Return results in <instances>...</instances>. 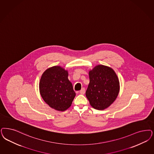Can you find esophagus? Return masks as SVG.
<instances>
[{
    "label": "esophagus",
    "instance_id": "34e87169",
    "mask_svg": "<svg viewBox=\"0 0 154 154\" xmlns=\"http://www.w3.org/2000/svg\"><path fill=\"white\" fill-rule=\"evenodd\" d=\"M85 93V89L84 88H82V89L80 90V93L81 94H84Z\"/></svg>",
    "mask_w": 154,
    "mask_h": 154
}]
</instances>
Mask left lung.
Instances as JSON below:
<instances>
[{"instance_id": "1", "label": "left lung", "mask_w": 154, "mask_h": 154, "mask_svg": "<svg viewBox=\"0 0 154 154\" xmlns=\"http://www.w3.org/2000/svg\"><path fill=\"white\" fill-rule=\"evenodd\" d=\"M90 82L86 96L94 109L102 110L116 100L119 91V82L113 69L102 65L95 66L89 72Z\"/></svg>"}]
</instances>
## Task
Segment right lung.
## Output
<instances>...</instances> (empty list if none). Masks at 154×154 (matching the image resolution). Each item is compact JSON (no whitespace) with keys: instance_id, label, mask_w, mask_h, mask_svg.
<instances>
[{"instance_id":"right-lung-1","label":"right lung","mask_w":154,"mask_h":154,"mask_svg":"<svg viewBox=\"0 0 154 154\" xmlns=\"http://www.w3.org/2000/svg\"><path fill=\"white\" fill-rule=\"evenodd\" d=\"M68 72L60 66L47 69L42 74L39 90L43 100L56 110L64 112L71 106L75 96Z\"/></svg>"}]
</instances>
